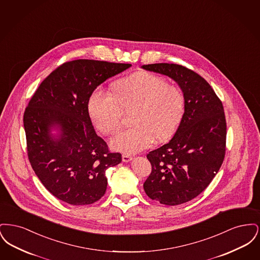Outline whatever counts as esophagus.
Instances as JSON below:
<instances>
[{
  "label": "esophagus",
  "instance_id": "esophagus-1",
  "mask_svg": "<svg viewBox=\"0 0 260 260\" xmlns=\"http://www.w3.org/2000/svg\"><path fill=\"white\" fill-rule=\"evenodd\" d=\"M122 160H123V161H125V162L132 161V160H133V156H129V155H126V154H124V155L122 156Z\"/></svg>",
  "mask_w": 260,
  "mask_h": 260
}]
</instances>
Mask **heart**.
Here are the masks:
<instances>
[{"instance_id": "obj_1", "label": "heart", "mask_w": 260, "mask_h": 260, "mask_svg": "<svg viewBox=\"0 0 260 260\" xmlns=\"http://www.w3.org/2000/svg\"><path fill=\"white\" fill-rule=\"evenodd\" d=\"M133 109L131 127L112 138V146L124 153L150 147L154 140L173 136L185 112L182 90L159 75L140 72L115 82L112 92L95 88L87 102L90 119L100 133L109 135L121 124L123 111Z\"/></svg>"}]
</instances>
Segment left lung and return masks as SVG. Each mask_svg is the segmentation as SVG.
I'll list each match as a JSON object with an SVG mask.
<instances>
[{"label": "left lung", "mask_w": 260, "mask_h": 260, "mask_svg": "<svg viewBox=\"0 0 260 260\" xmlns=\"http://www.w3.org/2000/svg\"><path fill=\"white\" fill-rule=\"evenodd\" d=\"M143 69L167 75L185 96V112L173 139L147 154L152 171L143 184L149 198L176 206L199 196L218 173L226 152L222 102L195 71L173 63Z\"/></svg>", "instance_id": "8db88e82"}]
</instances>
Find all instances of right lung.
I'll return each instance as SVG.
<instances>
[{"instance_id":"right-lung-1","label":"right lung","mask_w":260,"mask_h":260,"mask_svg":"<svg viewBox=\"0 0 260 260\" xmlns=\"http://www.w3.org/2000/svg\"><path fill=\"white\" fill-rule=\"evenodd\" d=\"M132 64L77 59L62 63L39 86L23 115L27 155L32 169L50 193L73 206L99 201L106 191L105 172L122 161L99 137L87 102L108 78ZM62 134L52 140L50 126Z\"/></svg>"}]
</instances>
